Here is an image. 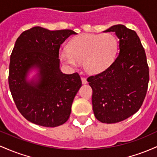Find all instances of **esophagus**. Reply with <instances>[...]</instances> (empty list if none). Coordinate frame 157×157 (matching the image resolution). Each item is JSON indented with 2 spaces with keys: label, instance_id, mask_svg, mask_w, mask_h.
Masks as SVG:
<instances>
[{
  "label": "esophagus",
  "instance_id": "1",
  "mask_svg": "<svg viewBox=\"0 0 157 157\" xmlns=\"http://www.w3.org/2000/svg\"><path fill=\"white\" fill-rule=\"evenodd\" d=\"M81 80H82V84H86L88 82L87 80H86L85 77H81Z\"/></svg>",
  "mask_w": 157,
  "mask_h": 157
}]
</instances>
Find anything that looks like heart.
<instances>
[{
  "label": "heart",
  "mask_w": 157,
  "mask_h": 157,
  "mask_svg": "<svg viewBox=\"0 0 157 157\" xmlns=\"http://www.w3.org/2000/svg\"><path fill=\"white\" fill-rule=\"evenodd\" d=\"M117 47V40L112 34H81L68 43V52L61 50L60 57L64 63L71 67H77L83 62L86 72L97 75L112 64Z\"/></svg>",
  "instance_id": "1"
}]
</instances>
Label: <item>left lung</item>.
<instances>
[{"label": "left lung", "mask_w": 157, "mask_h": 157, "mask_svg": "<svg viewBox=\"0 0 157 157\" xmlns=\"http://www.w3.org/2000/svg\"><path fill=\"white\" fill-rule=\"evenodd\" d=\"M119 39V54L102 72L87 79L92 89L94 116L103 123L121 122L137 112L142 105L149 82L146 55L140 37L124 25H114Z\"/></svg>", "instance_id": "left-lung-1"}]
</instances>
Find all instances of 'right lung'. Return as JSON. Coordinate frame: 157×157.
<instances>
[{
	"mask_svg": "<svg viewBox=\"0 0 157 157\" xmlns=\"http://www.w3.org/2000/svg\"><path fill=\"white\" fill-rule=\"evenodd\" d=\"M71 35L76 32L35 26L16 40L10 56L9 86L20 113L32 123L57 127L69 118L82 81L77 72L66 75L60 71L59 50ZM33 69L38 73L29 80Z\"/></svg>",
	"mask_w": 157,
	"mask_h": 157,
	"instance_id": "obj_1",
	"label": "right lung"
}]
</instances>
